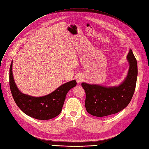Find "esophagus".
<instances>
[{"mask_svg": "<svg viewBox=\"0 0 149 149\" xmlns=\"http://www.w3.org/2000/svg\"><path fill=\"white\" fill-rule=\"evenodd\" d=\"M76 81L78 82V83H81L84 80V77L82 75L79 74V75L76 76Z\"/></svg>", "mask_w": 149, "mask_h": 149, "instance_id": "esophagus-1", "label": "esophagus"}]
</instances>
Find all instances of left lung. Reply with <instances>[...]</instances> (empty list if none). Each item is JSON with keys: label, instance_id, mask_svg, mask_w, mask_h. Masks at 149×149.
Here are the masks:
<instances>
[{"label": "left lung", "instance_id": "1", "mask_svg": "<svg viewBox=\"0 0 149 149\" xmlns=\"http://www.w3.org/2000/svg\"><path fill=\"white\" fill-rule=\"evenodd\" d=\"M127 60L129 64L128 73L119 86L107 87L81 83L86 93L85 107L88 113L104 117L118 113L128 106L134 93L137 78V63L131 49Z\"/></svg>", "mask_w": 149, "mask_h": 149}]
</instances>
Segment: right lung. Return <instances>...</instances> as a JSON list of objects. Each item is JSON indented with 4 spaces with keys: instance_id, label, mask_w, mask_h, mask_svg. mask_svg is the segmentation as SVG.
Returning <instances> with one entry per match:
<instances>
[{
    "instance_id": "right-lung-1",
    "label": "right lung",
    "mask_w": 149,
    "mask_h": 149,
    "mask_svg": "<svg viewBox=\"0 0 149 149\" xmlns=\"http://www.w3.org/2000/svg\"><path fill=\"white\" fill-rule=\"evenodd\" d=\"M12 63L10 67L9 84L13 100L18 107L25 114L39 120L51 119L59 115L68 92L76 86V81L72 80L61 85L48 95L31 96L22 93L18 89L13 76Z\"/></svg>"
}]
</instances>
